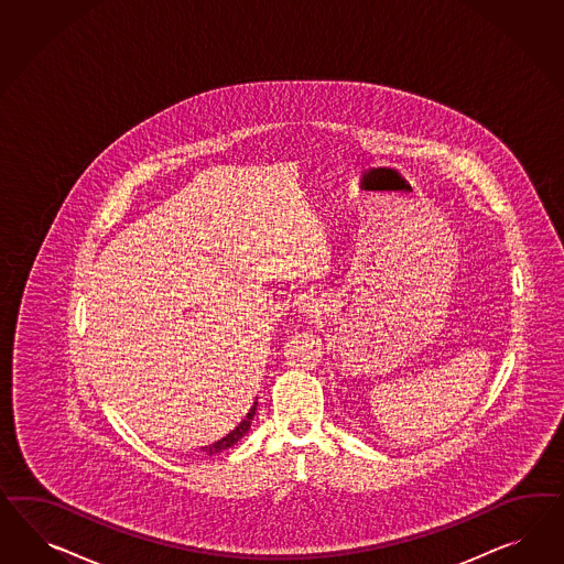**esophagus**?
Segmentation results:
<instances>
[{"mask_svg": "<svg viewBox=\"0 0 564 564\" xmlns=\"http://www.w3.org/2000/svg\"><path fill=\"white\" fill-rule=\"evenodd\" d=\"M319 306H322L319 305V299H317V294H313V292H303V294H299L296 301H294V308H296L299 313H305V315L317 313Z\"/></svg>", "mask_w": 564, "mask_h": 564, "instance_id": "obj_1", "label": "esophagus"}]
</instances>
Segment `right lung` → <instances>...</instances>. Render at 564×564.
I'll return each mask as SVG.
<instances>
[{
  "label": "right lung",
  "instance_id": "1",
  "mask_svg": "<svg viewBox=\"0 0 564 564\" xmlns=\"http://www.w3.org/2000/svg\"><path fill=\"white\" fill-rule=\"evenodd\" d=\"M256 410H258V402L251 405V410L247 412V416L241 420V424L235 429V431H230L228 435L223 436L220 441H216V443H212L208 447H202V451L206 453V455H216V453H223V451L230 449L232 445H237L239 441H241L242 436L249 433V429H251V420L256 416Z\"/></svg>",
  "mask_w": 564,
  "mask_h": 564
}]
</instances>
